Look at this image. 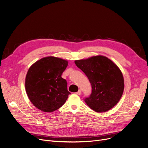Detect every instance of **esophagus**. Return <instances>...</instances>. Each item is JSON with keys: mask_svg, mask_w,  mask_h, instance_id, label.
<instances>
[{"mask_svg": "<svg viewBox=\"0 0 148 148\" xmlns=\"http://www.w3.org/2000/svg\"><path fill=\"white\" fill-rule=\"evenodd\" d=\"M81 94H82V91H81V90H79V91H78V92H76V94H77V95H81Z\"/></svg>", "mask_w": 148, "mask_h": 148, "instance_id": "obj_1", "label": "esophagus"}]
</instances>
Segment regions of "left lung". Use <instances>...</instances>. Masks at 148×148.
<instances>
[{
	"label": "left lung",
	"instance_id": "left-lung-1",
	"mask_svg": "<svg viewBox=\"0 0 148 148\" xmlns=\"http://www.w3.org/2000/svg\"><path fill=\"white\" fill-rule=\"evenodd\" d=\"M75 64L91 84V94L84 98L91 109L98 113L105 112L116 105L124 89L123 75L118 66L110 59L100 55L75 60Z\"/></svg>",
	"mask_w": 148,
	"mask_h": 148
}]
</instances>
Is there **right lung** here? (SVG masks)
Masks as SVG:
<instances>
[{
    "label": "right lung",
    "mask_w": 148,
    "mask_h": 148,
    "mask_svg": "<svg viewBox=\"0 0 148 148\" xmlns=\"http://www.w3.org/2000/svg\"><path fill=\"white\" fill-rule=\"evenodd\" d=\"M68 66V61L49 56L36 61L29 69L25 81L27 95L39 110L52 112L66 102L71 94L67 82L62 74Z\"/></svg>",
    "instance_id": "1"
}]
</instances>
